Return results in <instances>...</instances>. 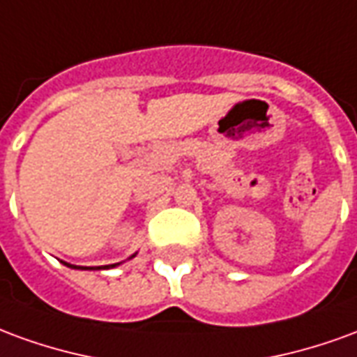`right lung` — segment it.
<instances>
[{
  "label": "right lung",
  "instance_id": "right-lung-1",
  "mask_svg": "<svg viewBox=\"0 0 357 357\" xmlns=\"http://www.w3.org/2000/svg\"><path fill=\"white\" fill-rule=\"evenodd\" d=\"M66 266H68V268H74V269H109V268H114V266H118V264H112V266H102V268H82V266H73V264H66Z\"/></svg>",
  "mask_w": 357,
  "mask_h": 357
}]
</instances>
